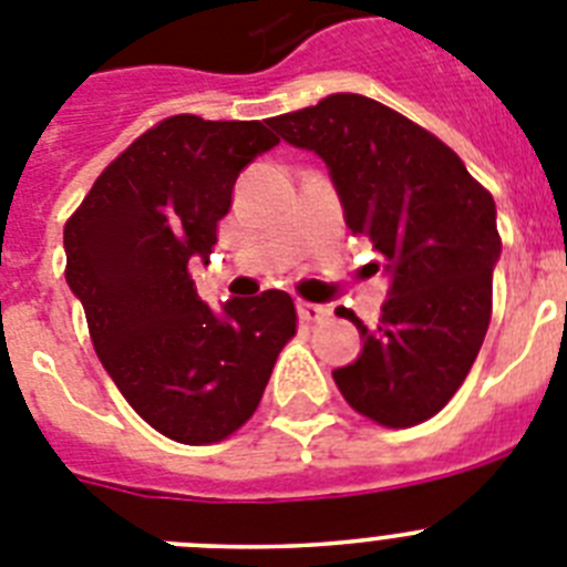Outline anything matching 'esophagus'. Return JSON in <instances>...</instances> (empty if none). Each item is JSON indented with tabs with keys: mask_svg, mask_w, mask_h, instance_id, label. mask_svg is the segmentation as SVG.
<instances>
[{
	"mask_svg": "<svg viewBox=\"0 0 567 567\" xmlns=\"http://www.w3.org/2000/svg\"><path fill=\"white\" fill-rule=\"evenodd\" d=\"M298 315L309 323H318V320L327 318V309L320 307V303H309V300H298Z\"/></svg>",
	"mask_w": 567,
	"mask_h": 567,
	"instance_id": "1",
	"label": "esophagus"
}]
</instances>
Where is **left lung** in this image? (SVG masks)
I'll use <instances>...</instances> for the list:
<instances>
[{"label":"left lung","mask_w":567,"mask_h":567,"mask_svg":"<svg viewBox=\"0 0 567 567\" xmlns=\"http://www.w3.org/2000/svg\"><path fill=\"white\" fill-rule=\"evenodd\" d=\"M269 124L327 162L346 227L372 240L392 272L378 327L338 309L363 338L360 358L332 372L340 394L385 429L434 417L488 332L503 249L494 198L437 135L358 93H332Z\"/></svg>","instance_id":"1"}]
</instances>
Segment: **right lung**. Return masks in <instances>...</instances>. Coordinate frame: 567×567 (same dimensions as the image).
Returning <instances> with one entry per match:
<instances>
[{
    "instance_id": "1",
    "label": "right lung",
    "mask_w": 567,
    "mask_h": 567,
    "mask_svg": "<svg viewBox=\"0 0 567 567\" xmlns=\"http://www.w3.org/2000/svg\"><path fill=\"white\" fill-rule=\"evenodd\" d=\"M278 142L264 122L169 115L115 155L64 224V278L99 360L133 412L175 443L238 432L298 332L287 292L233 298L218 318L189 275L195 255H213L238 173Z\"/></svg>"
}]
</instances>
